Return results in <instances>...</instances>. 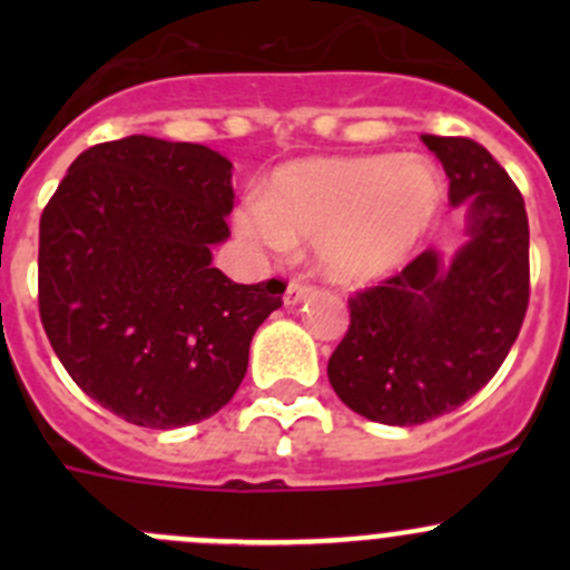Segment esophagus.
I'll list each match as a JSON object with an SVG mask.
<instances>
[{
  "label": "esophagus",
  "instance_id": "esophagus-1",
  "mask_svg": "<svg viewBox=\"0 0 570 570\" xmlns=\"http://www.w3.org/2000/svg\"><path fill=\"white\" fill-rule=\"evenodd\" d=\"M308 295H312V286H308L303 278H292L289 286H286V292H284V303L286 306H297V303L306 301Z\"/></svg>",
  "mask_w": 570,
  "mask_h": 570
}]
</instances>
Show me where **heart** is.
Instances as JSON below:
<instances>
[{
  "instance_id": "obj_1",
  "label": "heart",
  "mask_w": 570,
  "mask_h": 570,
  "mask_svg": "<svg viewBox=\"0 0 570 570\" xmlns=\"http://www.w3.org/2000/svg\"><path fill=\"white\" fill-rule=\"evenodd\" d=\"M441 198L439 174L419 157H317L275 170L234 220L256 248L284 256L314 243L327 278L366 284L411 258Z\"/></svg>"
}]
</instances>
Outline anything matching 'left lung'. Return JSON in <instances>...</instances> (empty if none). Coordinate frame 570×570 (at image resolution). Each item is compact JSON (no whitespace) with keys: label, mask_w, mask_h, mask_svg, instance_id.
Wrapping results in <instances>:
<instances>
[{"label":"left lung","mask_w":570,"mask_h":570,"mask_svg":"<svg viewBox=\"0 0 570 570\" xmlns=\"http://www.w3.org/2000/svg\"><path fill=\"white\" fill-rule=\"evenodd\" d=\"M469 204V243L450 264L424 250L350 297V327L327 361L347 407L381 424L430 422L497 375L530 306V223L508 170L469 137L422 135Z\"/></svg>","instance_id":"obj_1"}]
</instances>
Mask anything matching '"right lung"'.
<instances>
[{
	"instance_id": "right-lung-1",
	"label": "right lung",
	"mask_w": 570,
	"mask_h": 570,
	"mask_svg": "<svg viewBox=\"0 0 570 570\" xmlns=\"http://www.w3.org/2000/svg\"><path fill=\"white\" fill-rule=\"evenodd\" d=\"M232 163L198 142L131 135L79 154L40 215L38 308L85 394L170 430L220 411L286 284L212 267L228 237Z\"/></svg>"
}]
</instances>
